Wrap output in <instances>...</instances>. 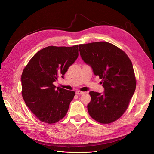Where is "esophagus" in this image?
<instances>
[{"mask_svg": "<svg viewBox=\"0 0 154 154\" xmlns=\"http://www.w3.org/2000/svg\"><path fill=\"white\" fill-rule=\"evenodd\" d=\"M76 94L77 95H82V94H85V92H84L80 91H76Z\"/></svg>", "mask_w": 154, "mask_h": 154, "instance_id": "34e87169", "label": "esophagus"}]
</instances>
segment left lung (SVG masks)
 Instances as JSON below:
<instances>
[{
	"label": "left lung",
	"instance_id": "1",
	"mask_svg": "<svg viewBox=\"0 0 154 154\" xmlns=\"http://www.w3.org/2000/svg\"><path fill=\"white\" fill-rule=\"evenodd\" d=\"M81 57L101 79L103 94L91 91L87 105L91 118L101 123L118 119L128 108L136 87L132 62L123 51L106 42L78 45Z\"/></svg>",
	"mask_w": 154,
	"mask_h": 154
}]
</instances>
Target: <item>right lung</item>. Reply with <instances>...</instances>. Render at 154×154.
Listing matches in <instances>:
<instances>
[{"mask_svg":"<svg viewBox=\"0 0 154 154\" xmlns=\"http://www.w3.org/2000/svg\"><path fill=\"white\" fill-rule=\"evenodd\" d=\"M78 57V46H48L37 52L21 76L22 95L27 107L42 122L54 123L66 115L74 91L53 85L63 78Z\"/></svg>","mask_w":154,"mask_h":154,"instance_id":"obj_1","label":"right lung"}]
</instances>
